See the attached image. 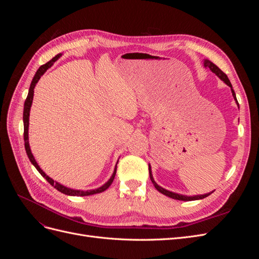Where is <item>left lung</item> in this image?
Here are the masks:
<instances>
[{"label": "left lung", "instance_id": "8db88e82", "mask_svg": "<svg viewBox=\"0 0 259 259\" xmlns=\"http://www.w3.org/2000/svg\"><path fill=\"white\" fill-rule=\"evenodd\" d=\"M203 66H204L205 68H209V70L213 73H215L219 79L221 80H223L227 85L228 86H230V89H231V92H232V96H233V98H234V100L237 101V104H238V106H239V103H238V100H237V97H236V93H234V91H233V89H232V85H231V83H230V81H229V79H228V76H227V74L226 73H224L221 69H219L216 65H214L213 62H211L210 60H208V59H204V61H203ZM149 175H150V179H151V182H152V184H153V186L155 187V189L158 190L159 192H161V193H163L164 195H166V197H169V198H171V199H175V200H179V201H194V200H200V199H204V198H206V197H208V195L210 194V193H213V191L211 192H209V193H205V194H201V195H191V197H188V195H183V194H178V193H175V192H171V191H168V190H166V189H164V188H162V187H160L158 184H156L155 182H154V179H153V176H152V173H151V167H150V165H149Z\"/></svg>", "mask_w": 259, "mask_h": 259}]
</instances>
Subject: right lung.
Returning a JSON list of instances; mask_svg holds the SVG:
<instances>
[{
    "label": "right lung",
    "instance_id": "right-lung-1",
    "mask_svg": "<svg viewBox=\"0 0 259 259\" xmlns=\"http://www.w3.org/2000/svg\"><path fill=\"white\" fill-rule=\"evenodd\" d=\"M61 56V54H58L55 56L52 60H50L49 62H46L45 65L41 66L40 68L37 69V71L35 72L33 79H32V82H31V85H30V89H29V93H28V96L26 98V101H25V107H23V139H25V148H26V152H27V155L28 158L30 160V162L33 164L34 167L38 170V173H40L48 182L54 187L56 188V189L58 191H60L61 193H65L67 195H73V197H85V195H92V194H96V193H100L105 191L106 189H108L109 187H110V185L112 184L113 179H114V176H115V173H116V166L114 168V171L112 176L110 177V179L108 180V182L103 185L101 187L97 188V189H94V190H86V191H83V190H75V189H71V188H68V187H65L64 185H61L57 182H55L54 179H52L51 177H49L48 175H46L44 171L41 169V167L38 166V164L36 163L34 156L32 154V152H31V149H30V146H29V136H28V130H29V115H30V108H31V105H32V100H33V93H34V88L35 85L37 83V81L40 80V77L45 73L46 70H48L49 68H51L53 66V64L55 61H56L59 57ZM117 164V163H116Z\"/></svg>",
    "mask_w": 259,
    "mask_h": 259
}]
</instances>
